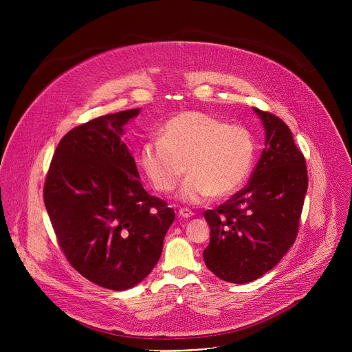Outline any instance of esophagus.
<instances>
[{
  "label": "esophagus",
  "instance_id": "1",
  "mask_svg": "<svg viewBox=\"0 0 352 352\" xmlns=\"http://www.w3.org/2000/svg\"><path fill=\"white\" fill-rule=\"evenodd\" d=\"M178 214H179L182 219H190V217L193 216V213H192L189 209H186V208H181V209L178 210Z\"/></svg>",
  "mask_w": 352,
  "mask_h": 352
}]
</instances>
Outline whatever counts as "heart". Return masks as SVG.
Instances as JSON below:
<instances>
[{"label": "heart", "instance_id": "heart-1", "mask_svg": "<svg viewBox=\"0 0 352 352\" xmlns=\"http://www.w3.org/2000/svg\"><path fill=\"white\" fill-rule=\"evenodd\" d=\"M255 155V138L248 128L206 113L184 111L166 122L162 139L142 144L139 164L162 193L175 189L186 167L189 175L178 197L199 205L236 192L252 171Z\"/></svg>", "mask_w": 352, "mask_h": 352}]
</instances>
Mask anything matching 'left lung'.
<instances>
[{
	"label": "left lung",
	"instance_id": "left-lung-1",
	"mask_svg": "<svg viewBox=\"0 0 352 352\" xmlns=\"http://www.w3.org/2000/svg\"><path fill=\"white\" fill-rule=\"evenodd\" d=\"M266 143L249 182L214 210H206L210 242L208 269L219 278L245 284L272 270L296 239L308 189L304 155L277 116L254 109Z\"/></svg>",
	"mask_w": 352,
	"mask_h": 352
}]
</instances>
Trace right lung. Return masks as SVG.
Instances as JSON below:
<instances>
[{"mask_svg": "<svg viewBox=\"0 0 352 352\" xmlns=\"http://www.w3.org/2000/svg\"><path fill=\"white\" fill-rule=\"evenodd\" d=\"M139 109L97 117L58 143L43 196L58 245L89 281L128 289L153 270L175 213L148 195L124 140Z\"/></svg>", "mask_w": 352, "mask_h": 352, "instance_id": "1", "label": "right lung"}]
</instances>
